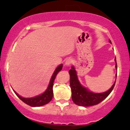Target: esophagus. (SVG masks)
Masks as SVG:
<instances>
[{
	"mask_svg": "<svg viewBox=\"0 0 130 130\" xmlns=\"http://www.w3.org/2000/svg\"><path fill=\"white\" fill-rule=\"evenodd\" d=\"M72 62H73V60L71 59V58H67V59L66 60L65 66H70L71 64L72 63Z\"/></svg>",
	"mask_w": 130,
	"mask_h": 130,
	"instance_id": "1",
	"label": "esophagus"
}]
</instances>
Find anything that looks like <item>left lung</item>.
I'll return each instance as SVG.
<instances>
[{
    "label": "left lung",
    "instance_id": "obj_1",
    "mask_svg": "<svg viewBox=\"0 0 130 130\" xmlns=\"http://www.w3.org/2000/svg\"><path fill=\"white\" fill-rule=\"evenodd\" d=\"M111 43V40L109 41ZM115 68L117 69L116 58H115ZM70 76V85L72 90V98L74 104L79 106H90L95 105L104 101L111 93L114 88L115 82L109 90L103 93H93L83 87L79 82L77 76V72L74 66L69 71ZM116 74V78H117Z\"/></svg>",
    "mask_w": 130,
    "mask_h": 130
}]
</instances>
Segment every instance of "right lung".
Returning a JSON list of instances; mask_svg holds the SVG:
<instances>
[{"mask_svg":"<svg viewBox=\"0 0 130 130\" xmlns=\"http://www.w3.org/2000/svg\"><path fill=\"white\" fill-rule=\"evenodd\" d=\"M62 68H63V64H60L57 67L55 70L54 72L53 73L52 77H51L50 79V82L48 85V86L45 92L41 94L40 95L37 96L33 97V98H23L19 95L15 90H13L14 92L17 96L24 103L28 105L33 106V107H37V106H43L44 105L47 104L51 101L53 96V83H54V79L56 78L57 74L61 70Z\"/></svg>","mask_w":130,"mask_h":130,"instance_id":"obj_1","label":"right lung"}]
</instances>
